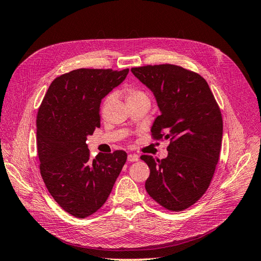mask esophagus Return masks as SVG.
<instances>
[{
	"label": "esophagus",
	"instance_id": "1",
	"mask_svg": "<svg viewBox=\"0 0 261 261\" xmlns=\"http://www.w3.org/2000/svg\"><path fill=\"white\" fill-rule=\"evenodd\" d=\"M138 155L137 154H132V153H129L128 155H127V160L129 161V162H135V161H138Z\"/></svg>",
	"mask_w": 261,
	"mask_h": 261
}]
</instances>
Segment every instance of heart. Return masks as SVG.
<instances>
[{
	"instance_id": "1",
	"label": "heart",
	"mask_w": 261,
	"mask_h": 261,
	"mask_svg": "<svg viewBox=\"0 0 261 261\" xmlns=\"http://www.w3.org/2000/svg\"><path fill=\"white\" fill-rule=\"evenodd\" d=\"M126 93H127V101L141 99V98H147V94L143 90L134 88V87H129V88H127V90H126ZM110 99H111V96H108L105 99V105L108 103Z\"/></svg>"
}]
</instances>
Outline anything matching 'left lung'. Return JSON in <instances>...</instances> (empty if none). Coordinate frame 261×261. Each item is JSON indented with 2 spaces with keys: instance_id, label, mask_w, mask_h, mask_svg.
I'll return each instance as SVG.
<instances>
[{
  "instance_id": "8db88e82",
  "label": "left lung",
  "mask_w": 261,
  "mask_h": 261,
  "mask_svg": "<svg viewBox=\"0 0 261 261\" xmlns=\"http://www.w3.org/2000/svg\"><path fill=\"white\" fill-rule=\"evenodd\" d=\"M130 70L153 92L161 111L152 125V138L170 140L165 159L140 156L150 169L146 191L163 208L183 211L201 198L215 174L222 114L206 80L193 70L173 64Z\"/></svg>"
}]
</instances>
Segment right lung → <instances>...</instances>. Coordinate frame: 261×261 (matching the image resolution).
I'll list each match as a JSON object with an SVG mask.
<instances>
[{
    "instance_id": "1",
    "label": "right lung",
    "mask_w": 261,
    "mask_h": 261,
    "mask_svg": "<svg viewBox=\"0 0 261 261\" xmlns=\"http://www.w3.org/2000/svg\"><path fill=\"white\" fill-rule=\"evenodd\" d=\"M128 68H78L51 83L37 115L40 174L53 199L84 219L98 211L111 193L127 153L116 150L91 160L86 141L100 127V103Z\"/></svg>"
}]
</instances>
